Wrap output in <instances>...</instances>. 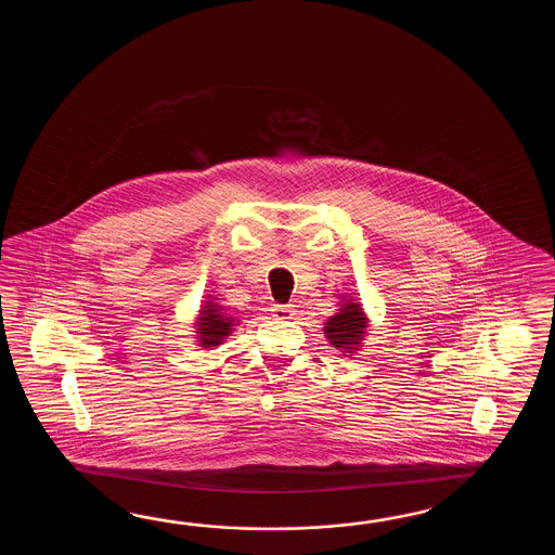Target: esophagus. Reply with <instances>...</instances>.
Instances as JSON below:
<instances>
[{"mask_svg":"<svg viewBox=\"0 0 555 555\" xmlns=\"http://www.w3.org/2000/svg\"><path fill=\"white\" fill-rule=\"evenodd\" d=\"M272 315L280 321H289L294 319L295 307L294 306H275L272 309Z\"/></svg>","mask_w":555,"mask_h":555,"instance_id":"obj_1","label":"esophagus"}]
</instances>
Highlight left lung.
Masks as SVG:
<instances>
[{
	"instance_id": "obj_1",
	"label": "left lung",
	"mask_w": 555,
	"mask_h": 555,
	"mask_svg": "<svg viewBox=\"0 0 555 555\" xmlns=\"http://www.w3.org/2000/svg\"><path fill=\"white\" fill-rule=\"evenodd\" d=\"M339 299H341L337 304L339 309L325 321L323 333L335 349L351 357L357 351H361V347H363L369 318H366L363 306L359 301H354V297L339 295Z\"/></svg>"
}]
</instances>
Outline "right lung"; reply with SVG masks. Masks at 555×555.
Wrapping results in <instances>:
<instances>
[{
	"label": "right lung",
	"instance_id": "add662e5",
	"mask_svg": "<svg viewBox=\"0 0 555 555\" xmlns=\"http://www.w3.org/2000/svg\"><path fill=\"white\" fill-rule=\"evenodd\" d=\"M237 321L234 315L225 311L224 306H220V299L214 295H206V301L202 304L198 318L194 321V333H196V343L202 349L210 351L212 347H218L232 335Z\"/></svg>",
	"mask_w": 555,
	"mask_h": 555
}]
</instances>
